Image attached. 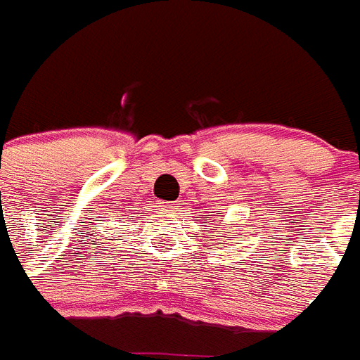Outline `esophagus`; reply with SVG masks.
Returning <instances> with one entry per match:
<instances>
[{
    "label": "esophagus",
    "instance_id": "1",
    "mask_svg": "<svg viewBox=\"0 0 360 360\" xmlns=\"http://www.w3.org/2000/svg\"><path fill=\"white\" fill-rule=\"evenodd\" d=\"M165 206H167V210H176V206H174V204H165Z\"/></svg>",
    "mask_w": 360,
    "mask_h": 360
}]
</instances>
